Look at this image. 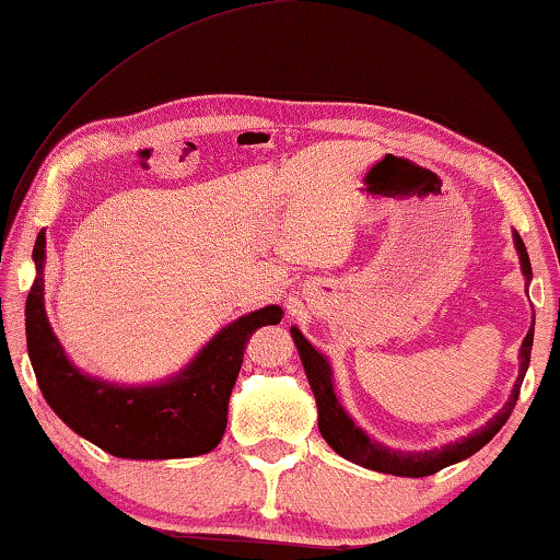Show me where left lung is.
<instances>
[{
    "label": "left lung",
    "instance_id": "1",
    "mask_svg": "<svg viewBox=\"0 0 560 560\" xmlns=\"http://www.w3.org/2000/svg\"><path fill=\"white\" fill-rule=\"evenodd\" d=\"M515 247L520 255V265H523L525 280L530 282L533 280L530 257H527V249L517 232H515ZM533 326L525 336L523 347H520V374H517L515 389H512L510 400L504 402V408L497 412L494 418H489V423L481 425L479 431H474L469 435H464V439L446 443V446L441 448H431V451H395V448L382 446L377 441H372L362 428L354 425V420L349 418V412L341 408L339 400H336L331 366H328L326 357L318 354V351L311 347L308 339H305L295 326L290 328V334H293L298 354H301L305 377H308L311 389H313V397H316L318 431L326 439L328 446H331L339 456L347 458V462H354L359 466H364V469L393 474V477H431V474L446 469L451 464L464 462V458H469L471 454H477V451L481 446H487V443L494 439V433L508 423L510 412L515 410V402L520 397V385H523L525 380L527 364H530Z\"/></svg>",
    "mask_w": 560,
    "mask_h": 560
}]
</instances>
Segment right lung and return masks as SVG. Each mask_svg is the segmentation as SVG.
<instances>
[{"instance_id": "right-lung-1", "label": "right lung", "mask_w": 560, "mask_h": 560, "mask_svg": "<svg viewBox=\"0 0 560 560\" xmlns=\"http://www.w3.org/2000/svg\"><path fill=\"white\" fill-rule=\"evenodd\" d=\"M33 259L37 275L25 303L27 354L52 412L81 439L119 458H188L217 448L244 347L259 326L280 324V305H265L221 328L167 382L125 387L89 377L68 362L45 316V234L37 236Z\"/></svg>"}]
</instances>
